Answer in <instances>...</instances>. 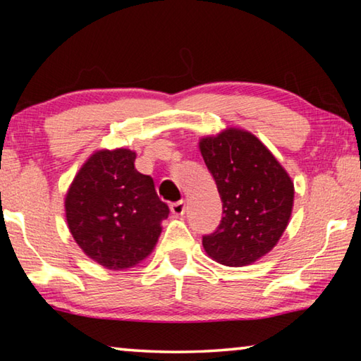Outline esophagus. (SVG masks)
<instances>
[{"instance_id": "34e87169", "label": "esophagus", "mask_w": 361, "mask_h": 361, "mask_svg": "<svg viewBox=\"0 0 361 361\" xmlns=\"http://www.w3.org/2000/svg\"><path fill=\"white\" fill-rule=\"evenodd\" d=\"M170 210H172L173 215H176V216H181L183 213H185V210H186V204H185V200H178V202H173L172 205H170Z\"/></svg>"}]
</instances>
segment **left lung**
I'll return each instance as SVG.
<instances>
[{
    "instance_id": "left-lung-1",
    "label": "left lung",
    "mask_w": 361,
    "mask_h": 361,
    "mask_svg": "<svg viewBox=\"0 0 361 361\" xmlns=\"http://www.w3.org/2000/svg\"><path fill=\"white\" fill-rule=\"evenodd\" d=\"M205 166L216 183L223 218L202 237L219 264H252L276 247L291 216L295 188L285 169L250 132L228 129L200 140Z\"/></svg>"
}]
</instances>
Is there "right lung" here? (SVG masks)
Masks as SVG:
<instances>
[{
    "mask_svg": "<svg viewBox=\"0 0 361 361\" xmlns=\"http://www.w3.org/2000/svg\"><path fill=\"white\" fill-rule=\"evenodd\" d=\"M135 152L99 151L73 180L65 199L71 235L90 259L119 271L138 264L161 235L169 205L154 181L135 169Z\"/></svg>",
    "mask_w": 361,
    "mask_h": 361,
    "instance_id": "obj_1",
    "label": "right lung"
}]
</instances>
